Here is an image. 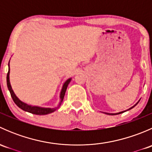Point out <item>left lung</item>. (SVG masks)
<instances>
[{"label":"left lung","mask_w":152,"mask_h":152,"mask_svg":"<svg viewBox=\"0 0 152 152\" xmlns=\"http://www.w3.org/2000/svg\"><path fill=\"white\" fill-rule=\"evenodd\" d=\"M140 100H139L138 102H137V103H136L135 104H134V106H132V107H130V108H129V109H128V110H125V111H122V112H120V113H105V114H107V115H118V114H121V113H124V112H126V111H128V110H131V109H132L133 107H135V106L137 105V104L139 103V102H140Z\"/></svg>","instance_id":"8db88e82"}]
</instances>
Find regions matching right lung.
Wrapping results in <instances>:
<instances>
[{
	"label": "right lung",
	"instance_id": "1",
	"mask_svg": "<svg viewBox=\"0 0 152 152\" xmlns=\"http://www.w3.org/2000/svg\"><path fill=\"white\" fill-rule=\"evenodd\" d=\"M10 62H9V71L8 73H7V87H8L9 90L10 92L11 96H12V99H13L14 102L16 104V105L18 106V107L21 109V110H24L26 112H28V113H32V114L34 115H48L50 114V113H53L57 108H59V106L62 104V101L64 99V96H65V92H66L67 85H69V83L71 81V78L68 79L66 80V82L64 83L63 86H62V88L60 92V96H59V98H60V102H59V105H58L57 107H55V108H45V107H37V106H32V105H28L27 104L24 103V102H21L19 99L16 96V95L14 93L13 90L12 88V86H11L10 81Z\"/></svg>",
	"mask_w": 152,
	"mask_h": 152
}]
</instances>
